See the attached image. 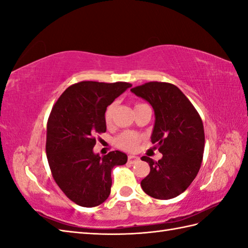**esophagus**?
I'll return each mask as SVG.
<instances>
[{"label":"esophagus","mask_w":248,"mask_h":248,"mask_svg":"<svg viewBox=\"0 0 248 248\" xmlns=\"http://www.w3.org/2000/svg\"><path fill=\"white\" fill-rule=\"evenodd\" d=\"M140 160L139 156H135V155H129L128 156V162L131 163V164H133V163L138 162Z\"/></svg>","instance_id":"esophagus-1"}]
</instances>
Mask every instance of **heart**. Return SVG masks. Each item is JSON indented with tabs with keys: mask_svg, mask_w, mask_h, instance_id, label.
<instances>
[{
	"mask_svg": "<svg viewBox=\"0 0 248 248\" xmlns=\"http://www.w3.org/2000/svg\"><path fill=\"white\" fill-rule=\"evenodd\" d=\"M141 104L143 103H135V108L140 107V105H141ZM116 107H117V104H116V102H113L108 105L107 109H105L104 121H105V124H107V125L113 124ZM140 140H141L140 135H139L138 133L129 132V131H127V132H123L121 134H119L117 138H116L115 144L121 150L132 152V151H135L136 149H138Z\"/></svg>",
	"mask_w": 248,
	"mask_h": 248,
	"instance_id": "obj_1",
	"label": "heart"
}]
</instances>
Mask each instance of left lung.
<instances>
[{"label":"left lung","mask_w":248,"mask_h":248,"mask_svg":"<svg viewBox=\"0 0 248 248\" xmlns=\"http://www.w3.org/2000/svg\"><path fill=\"white\" fill-rule=\"evenodd\" d=\"M155 109L152 144L162 159L141 156L150 172L140 182L143 191L156 199L177 197L189 186L200 170L204 150L202 120L180 89L170 83L148 82L131 89Z\"/></svg>","instance_id":"1"}]
</instances>
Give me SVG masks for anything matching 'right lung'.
<instances>
[{
    "label": "right lung",
    "instance_id": "add662e5",
    "mask_svg": "<svg viewBox=\"0 0 248 248\" xmlns=\"http://www.w3.org/2000/svg\"><path fill=\"white\" fill-rule=\"evenodd\" d=\"M127 82L82 81L68 87L52 108L46 124V159L54 181L71 202L97 207L108 199L114 166L128 156L118 150L94 155L98 134L107 131L104 113L125 89Z\"/></svg>",
    "mask_w": 248,
    "mask_h": 248
}]
</instances>
